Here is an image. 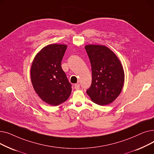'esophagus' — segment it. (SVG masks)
I'll use <instances>...</instances> for the list:
<instances>
[{"label": "esophagus", "mask_w": 154, "mask_h": 154, "mask_svg": "<svg viewBox=\"0 0 154 154\" xmlns=\"http://www.w3.org/2000/svg\"><path fill=\"white\" fill-rule=\"evenodd\" d=\"M74 88H75V89H76V90H77V89H79L80 88V84H75V85H74Z\"/></svg>", "instance_id": "1"}]
</instances>
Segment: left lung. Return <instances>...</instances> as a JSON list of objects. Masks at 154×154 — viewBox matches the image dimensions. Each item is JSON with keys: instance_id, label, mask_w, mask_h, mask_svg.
Returning <instances> with one entry per match:
<instances>
[{"instance_id": "1", "label": "left lung", "mask_w": 154, "mask_h": 154, "mask_svg": "<svg viewBox=\"0 0 154 154\" xmlns=\"http://www.w3.org/2000/svg\"><path fill=\"white\" fill-rule=\"evenodd\" d=\"M92 68V84L86 92L92 101L105 106L115 100L124 83V72L119 59L103 45L85 47Z\"/></svg>"}]
</instances>
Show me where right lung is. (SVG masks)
<instances>
[{
  "instance_id": "add662e5",
  "label": "right lung",
  "mask_w": 154,
  "mask_h": 154,
  "mask_svg": "<svg viewBox=\"0 0 154 154\" xmlns=\"http://www.w3.org/2000/svg\"><path fill=\"white\" fill-rule=\"evenodd\" d=\"M66 45L51 44L35 56L30 69L31 82L37 95L51 106L66 101L72 92V84L61 67Z\"/></svg>"
}]
</instances>
